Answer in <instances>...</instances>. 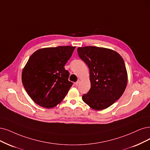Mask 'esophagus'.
<instances>
[{"label": "esophagus", "instance_id": "obj_1", "mask_svg": "<svg viewBox=\"0 0 150 150\" xmlns=\"http://www.w3.org/2000/svg\"><path fill=\"white\" fill-rule=\"evenodd\" d=\"M80 81L79 80H78V81H77L75 83V85H76V86H78L79 85V84H80Z\"/></svg>", "mask_w": 150, "mask_h": 150}]
</instances>
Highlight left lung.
<instances>
[{
	"mask_svg": "<svg viewBox=\"0 0 150 150\" xmlns=\"http://www.w3.org/2000/svg\"><path fill=\"white\" fill-rule=\"evenodd\" d=\"M80 58L90 70L91 88L82 99L97 110L111 106L122 95L127 84V72L120 54L112 49L96 46L77 49Z\"/></svg>",
	"mask_w": 150,
	"mask_h": 150,
	"instance_id": "obj_1",
	"label": "left lung"
}]
</instances>
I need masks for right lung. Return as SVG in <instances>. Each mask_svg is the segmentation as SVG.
I'll use <instances>...</instances> for the list:
<instances>
[{
    "label": "right lung",
    "instance_id": "right-lung-1",
    "mask_svg": "<svg viewBox=\"0 0 150 150\" xmlns=\"http://www.w3.org/2000/svg\"><path fill=\"white\" fill-rule=\"evenodd\" d=\"M75 47L58 46L38 50L22 71L21 80L28 95L40 106L52 108L61 103L73 83L64 66Z\"/></svg>",
    "mask_w": 150,
    "mask_h": 150
}]
</instances>
